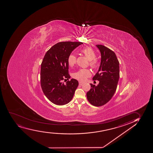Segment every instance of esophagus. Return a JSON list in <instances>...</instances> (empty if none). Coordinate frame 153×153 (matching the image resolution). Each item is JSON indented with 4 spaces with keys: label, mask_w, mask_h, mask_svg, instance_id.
Here are the masks:
<instances>
[{
    "label": "esophagus",
    "mask_w": 153,
    "mask_h": 153,
    "mask_svg": "<svg viewBox=\"0 0 153 153\" xmlns=\"http://www.w3.org/2000/svg\"><path fill=\"white\" fill-rule=\"evenodd\" d=\"M79 85H82L84 84V83H83V82H79Z\"/></svg>",
    "instance_id": "1"
}]
</instances>
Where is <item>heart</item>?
Returning <instances> with one entry per match:
<instances>
[{"mask_svg": "<svg viewBox=\"0 0 153 153\" xmlns=\"http://www.w3.org/2000/svg\"><path fill=\"white\" fill-rule=\"evenodd\" d=\"M81 53L86 56L88 60L90 61L89 65L92 68H97L98 66V62L97 60H95L96 56L94 51L91 48H84L81 50ZM76 63V56L74 54H70L68 58V65L72 67ZM90 72L87 69H80L76 72L73 74V77L79 81H84L86 80L87 77L90 76Z\"/></svg>", "mask_w": 153, "mask_h": 153, "instance_id": "b5f03b06", "label": "heart"}]
</instances>
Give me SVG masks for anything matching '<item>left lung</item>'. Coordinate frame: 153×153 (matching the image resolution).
<instances>
[{"mask_svg":"<svg viewBox=\"0 0 153 153\" xmlns=\"http://www.w3.org/2000/svg\"><path fill=\"white\" fill-rule=\"evenodd\" d=\"M96 46L100 52L101 62L93 80H98L99 83L97 86L90 84L87 97L90 104L99 107L107 103L116 91L120 78V63L111 49L102 45Z\"/></svg>","mask_w":153,"mask_h":153,"instance_id":"8db88e82","label":"left lung"}]
</instances>
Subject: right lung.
Instances as JSON below:
<instances>
[{
    "label": "right lung",
    "mask_w": 153,
    "mask_h": 153,
    "mask_svg": "<svg viewBox=\"0 0 153 153\" xmlns=\"http://www.w3.org/2000/svg\"><path fill=\"white\" fill-rule=\"evenodd\" d=\"M82 44L81 42H59L53 46L44 56L41 65V86L46 97L54 104L64 105L74 97L79 85L78 81L72 79L66 84L63 82L70 78L68 74L69 56Z\"/></svg>",
    "instance_id": "right-lung-1"
}]
</instances>
